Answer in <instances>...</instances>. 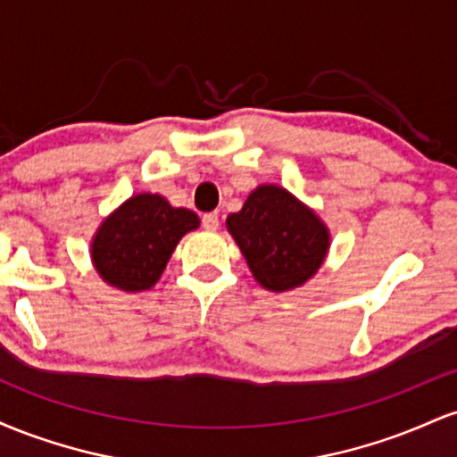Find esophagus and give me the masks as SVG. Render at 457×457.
I'll list each match as a JSON object with an SVG mask.
<instances>
[{"label": "esophagus", "mask_w": 457, "mask_h": 457, "mask_svg": "<svg viewBox=\"0 0 457 457\" xmlns=\"http://www.w3.org/2000/svg\"><path fill=\"white\" fill-rule=\"evenodd\" d=\"M202 228L206 229V232H214V229H219V214L217 212H208L202 217Z\"/></svg>", "instance_id": "esophagus-1"}]
</instances>
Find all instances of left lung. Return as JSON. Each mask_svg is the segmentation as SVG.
<instances>
[{"instance_id": "8db88e82", "label": "left lung", "mask_w": 457, "mask_h": 457, "mask_svg": "<svg viewBox=\"0 0 457 457\" xmlns=\"http://www.w3.org/2000/svg\"><path fill=\"white\" fill-rule=\"evenodd\" d=\"M228 229L255 279L272 292L305 283L328 249V232L316 212L270 185L255 188L243 211L229 214Z\"/></svg>"}]
</instances>
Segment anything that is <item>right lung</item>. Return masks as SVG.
<instances>
[{
  "label": "right lung",
  "mask_w": 457,
  "mask_h": 457,
  "mask_svg": "<svg viewBox=\"0 0 457 457\" xmlns=\"http://www.w3.org/2000/svg\"><path fill=\"white\" fill-rule=\"evenodd\" d=\"M197 225L195 212L171 208L161 195H135L98 229L92 243L94 266L120 290H150L178 240Z\"/></svg>",
  "instance_id": "1"
}]
</instances>
